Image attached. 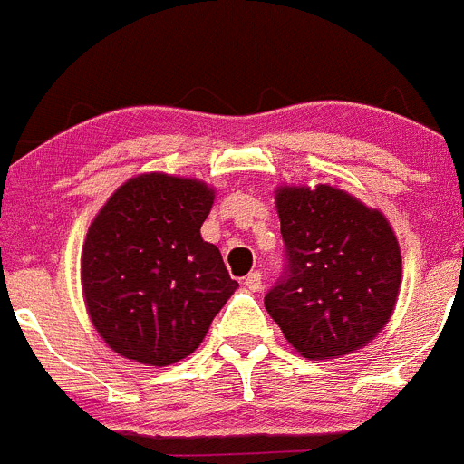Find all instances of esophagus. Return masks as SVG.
Segmentation results:
<instances>
[{"mask_svg":"<svg viewBox=\"0 0 464 464\" xmlns=\"http://www.w3.org/2000/svg\"><path fill=\"white\" fill-rule=\"evenodd\" d=\"M245 285L252 293L261 291V285H263V275H261V272H249V275L245 276Z\"/></svg>","mask_w":464,"mask_h":464,"instance_id":"obj_1","label":"esophagus"}]
</instances>
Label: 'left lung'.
I'll return each instance as SVG.
<instances>
[{
    "label": "left lung",
    "instance_id": "left-lung-1",
    "mask_svg": "<svg viewBox=\"0 0 464 464\" xmlns=\"http://www.w3.org/2000/svg\"><path fill=\"white\" fill-rule=\"evenodd\" d=\"M276 212L284 270L267 314L309 359H334L369 343L392 315L401 249L384 215L330 185L281 188Z\"/></svg>",
    "mask_w": 464,
    "mask_h": 464
}]
</instances>
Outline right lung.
Segmentation results:
<instances>
[{
	"label": "right lung",
	"instance_id": "1",
	"mask_svg": "<svg viewBox=\"0 0 464 464\" xmlns=\"http://www.w3.org/2000/svg\"><path fill=\"white\" fill-rule=\"evenodd\" d=\"M215 192L146 173L121 185L86 233L82 288L95 330L134 362L167 366L198 348L237 281L201 237Z\"/></svg>",
	"mask_w": 464,
	"mask_h": 464
}]
</instances>
